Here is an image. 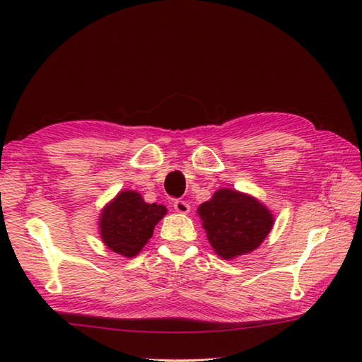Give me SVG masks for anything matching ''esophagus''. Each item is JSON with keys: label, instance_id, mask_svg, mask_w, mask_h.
I'll return each mask as SVG.
<instances>
[{"label": "esophagus", "instance_id": "34e87169", "mask_svg": "<svg viewBox=\"0 0 362 362\" xmlns=\"http://www.w3.org/2000/svg\"><path fill=\"white\" fill-rule=\"evenodd\" d=\"M174 210L180 214H188L189 213V204L187 201H175L174 202Z\"/></svg>", "mask_w": 362, "mask_h": 362}]
</instances>
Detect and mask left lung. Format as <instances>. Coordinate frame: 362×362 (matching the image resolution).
<instances>
[{
  "label": "left lung",
  "mask_w": 362,
  "mask_h": 362,
  "mask_svg": "<svg viewBox=\"0 0 362 362\" xmlns=\"http://www.w3.org/2000/svg\"><path fill=\"white\" fill-rule=\"evenodd\" d=\"M209 243L222 259H235L257 250L274 227V214L257 197L221 188L199 205Z\"/></svg>",
  "instance_id": "left-lung-1"
}]
</instances>
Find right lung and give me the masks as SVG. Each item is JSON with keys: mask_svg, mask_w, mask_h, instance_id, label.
I'll return each mask as SVG.
<instances>
[{"mask_svg": "<svg viewBox=\"0 0 362 362\" xmlns=\"http://www.w3.org/2000/svg\"><path fill=\"white\" fill-rule=\"evenodd\" d=\"M166 213L165 205L144 202L138 191H119L99 214V235L107 249L134 258L148 244Z\"/></svg>", "mask_w": 362, "mask_h": 362, "instance_id": "1", "label": "right lung"}]
</instances>
